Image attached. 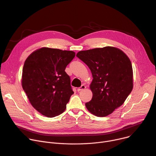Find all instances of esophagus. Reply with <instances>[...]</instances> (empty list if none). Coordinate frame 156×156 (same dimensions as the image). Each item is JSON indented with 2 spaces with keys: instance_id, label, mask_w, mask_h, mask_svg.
<instances>
[{
  "instance_id": "obj_1",
  "label": "esophagus",
  "mask_w": 156,
  "mask_h": 156,
  "mask_svg": "<svg viewBox=\"0 0 156 156\" xmlns=\"http://www.w3.org/2000/svg\"><path fill=\"white\" fill-rule=\"evenodd\" d=\"M85 88H86V86H85V85H82L80 87H79V88H77V91H81V90H84Z\"/></svg>"
}]
</instances>
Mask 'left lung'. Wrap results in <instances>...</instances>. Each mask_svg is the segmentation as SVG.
I'll return each instance as SVG.
<instances>
[{
    "label": "left lung",
    "instance_id": "obj_1",
    "mask_svg": "<svg viewBox=\"0 0 156 156\" xmlns=\"http://www.w3.org/2000/svg\"><path fill=\"white\" fill-rule=\"evenodd\" d=\"M76 56L88 66L93 77V97L85 106L93 115L105 117L120 107L131 93L133 69L121 50L105 47L79 51Z\"/></svg>",
    "mask_w": 156,
    "mask_h": 156
}]
</instances>
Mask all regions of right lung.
Instances as JSON below:
<instances>
[{
    "mask_svg": "<svg viewBox=\"0 0 156 156\" xmlns=\"http://www.w3.org/2000/svg\"><path fill=\"white\" fill-rule=\"evenodd\" d=\"M75 55L73 51L42 47L26 59L22 87L31 105L41 114L54 117L65 111L74 93L65 69Z\"/></svg>",
    "mask_w": 156,
    "mask_h": 156,
    "instance_id": "right-lung-1",
    "label": "right lung"
}]
</instances>
